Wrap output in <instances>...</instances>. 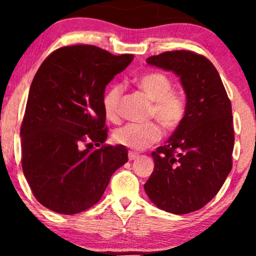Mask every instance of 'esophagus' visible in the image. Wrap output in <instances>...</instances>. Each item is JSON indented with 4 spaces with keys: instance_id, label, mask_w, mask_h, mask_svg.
<instances>
[{
    "instance_id": "esophagus-1",
    "label": "esophagus",
    "mask_w": 256,
    "mask_h": 256,
    "mask_svg": "<svg viewBox=\"0 0 256 256\" xmlns=\"http://www.w3.org/2000/svg\"><path fill=\"white\" fill-rule=\"evenodd\" d=\"M138 158V154L137 152H128V160L130 161H132V160H134V158Z\"/></svg>"
}]
</instances>
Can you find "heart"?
I'll use <instances>...</instances> for the list:
<instances>
[{"label": "heart", "mask_w": 256, "mask_h": 256, "mask_svg": "<svg viewBox=\"0 0 256 256\" xmlns=\"http://www.w3.org/2000/svg\"><path fill=\"white\" fill-rule=\"evenodd\" d=\"M137 88L152 100L149 118H155L166 131L177 130L185 116V101L178 91L172 90L171 78L165 73L149 72L134 82ZM122 86L113 84L106 90L102 98L104 116L110 122H118L119 104L122 96ZM162 132L158 122L126 124L113 132L114 142L128 148L142 150L160 140Z\"/></svg>", "instance_id": "obj_1"}]
</instances>
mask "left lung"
<instances>
[{"label":"left lung","instance_id":"obj_1","mask_svg":"<svg viewBox=\"0 0 256 256\" xmlns=\"http://www.w3.org/2000/svg\"><path fill=\"white\" fill-rule=\"evenodd\" d=\"M180 78L185 116L165 146L152 152L154 171L144 190L154 204L173 214L201 210L218 194L232 168L234 134L230 98L214 64L189 50L146 58Z\"/></svg>","mask_w":256,"mask_h":256}]
</instances>
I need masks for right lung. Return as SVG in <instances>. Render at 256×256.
<instances>
[{
  "label": "right lung",
  "mask_w": 256,
  "mask_h": 256,
  "mask_svg": "<svg viewBox=\"0 0 256 256\" xmlns=\"http://www.w3.org/2000/svg\"><path fill=\"white\" fill-rule=\"evenodd\" d=\"M134 55L116 56L95 46L52 52L32 80L22 119V166L37 201L61 214H77L100 201L110 179L128 162L124 146L107 140L104 90ZM89 142L82 150V142ZM100 148L91 150L90 142Z\"/></svg>",
  "instance_id": "right-lung-1"
}]
</instances>
